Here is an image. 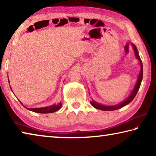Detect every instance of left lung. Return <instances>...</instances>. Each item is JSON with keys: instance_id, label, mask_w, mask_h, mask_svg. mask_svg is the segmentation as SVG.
Listing matches in <instances>:
<instances>
[{"instance_id": "1", "label": "left lung", "mask_w": 156, "mask_h": 156, "mask_svg": "<svg viewBox=\"0 0 156 156\" xmlns=\"http://www.w3.org/2000/svg\"><path fill=\"white\" fill-rule=\"evenodd\" d=\"M132 46H133V50H134V52H135V55L137 58V59L139 60L140 63V68H141L140 73V74L138 76V80H137V83H136V84L135 86V88H134V89H133V91H132V93L131 94L130 96H129L127 99L125 100L124 102H121V103H120L119 105H115V106H105V105L98 104L95 101H94V100H92V101L91 102V105L94 108H96V109L102 110V111H113V110L120 109V108L125 107V105H128L129 103H130V102L134 99V98H135V96H136V94L138 91L140 87L141 82L142 80V76H143V67H142V60L140 59V57L139 54H138V49H137L136 47L133 44H132Z\"/></svg>"}]
</instances>
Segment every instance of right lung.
<instances>
[{"mask_svg":"<svg viewBox=\"0 0 156 156\" xmlns=\"http://www.w3.org/2000/svg\"><path fill=\"white\" fill-rule=\"evenodd\" d=\"M9 81V79H8ZM62 106L61 102L58 105H54L49 107H43V108H27L28 110H30L31 112H36V113H54L56 111L59 110L60 107ZM26 108V107H25Z\"/></svg>","mask_w":156,"mask_h":156,"instance_id":"1","label":"right lung"}]
</instances>
